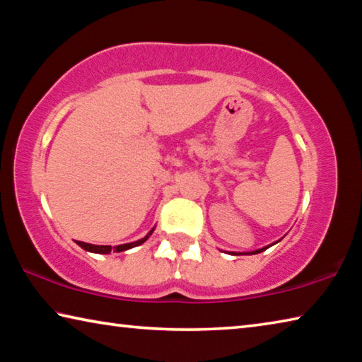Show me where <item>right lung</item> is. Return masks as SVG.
<instances>
[{"instance_id": "add662e5", "label": "right lung", "mask_w": 362, "mask_h": 362, "mask_svg": "<svg viewBox=\"0 0 362 362\" xmlns=\"http://www.w3.org/2000/svg\"><path fill=\"white\" fill-rule=\"evenodd\" d=\"M151 231L145 238H142V240H139L136 243H129V244H122V246L116 247V250H126V249H131L132 246H139V244H142V243H145L146 240H148V236L151 235ZM83 247L86 250H90V252H97V254H110V252H112V246H90V244H89V246H83Z\"/></svg>"}]
</instances>
